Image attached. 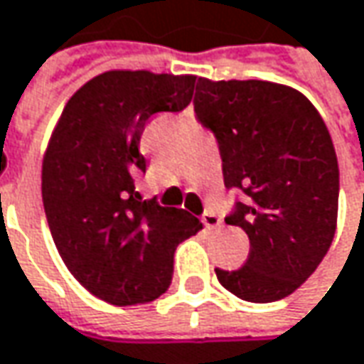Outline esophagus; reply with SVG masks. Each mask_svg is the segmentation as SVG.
<instances>
[{
  "mask_svg": "<svg viewBox=\"0 0 364 364\" xmlns=\"http://www.w3.org/2000/svg\"><path fill=\"white\" fill-rule=\"evenodd\" d=\"M200 220H203L204 227H208V229H215V227H220V217H218L217 213H213V210H204L203 217H200Z\"/></svg>",
  "mask_w": 364,
  "mask_h": 364,
  "instance_id": "1",
  "label": "esophagus"
}]
</instances>
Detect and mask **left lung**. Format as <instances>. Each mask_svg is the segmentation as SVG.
<instances>
[{"instance_id":"obj_1","label":"left lung","mask_w":364,"mask_h":364,"mask_svg":"<svg viewBox=\"0 0 364 364\" xmlns=\"http://www.w3.org/2000/svg\"><path fill=\"white\" fill-rule=\"evenodd\" d=\"M194 113L215 135L229 190L227 225L249 235V257L217 269L220 286L253 304L289 296L328 253L338 215V160L326 123L296 89L267 80L198 78Z\"/></svg>"}]
</instances>
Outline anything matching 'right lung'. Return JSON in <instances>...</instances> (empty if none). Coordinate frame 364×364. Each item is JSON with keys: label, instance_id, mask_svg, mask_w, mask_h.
I'll list each match as a JSON object with an SVG mask.
<instances>
[{"label": "right lung", "instance_id": "1", "mask_svg": "<svg viewBox=\"0 0 364 364\" xmlns=\"http://www.w3.org/2000/svg\"><path fill=\"white\" fill-rule=\"evenodd\" d=\"M196 77L111 70L64 107L42 166V200L54 245L92 296L135 306L172 282L174 251L203 229L182 208L141 200L139 151L147 119L188 107Z\"/></svg>", "mask_w": 364, "mask_h": 364}]
</instances>
